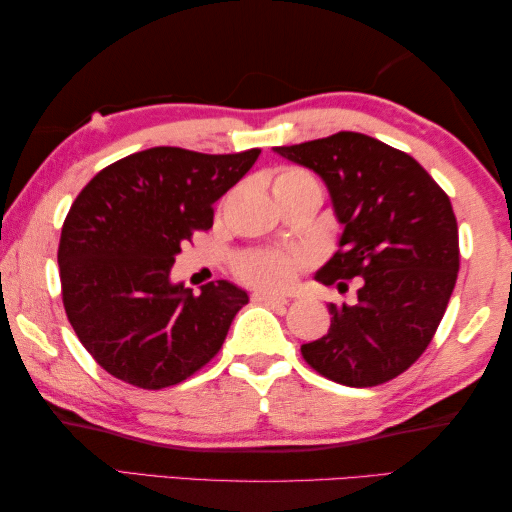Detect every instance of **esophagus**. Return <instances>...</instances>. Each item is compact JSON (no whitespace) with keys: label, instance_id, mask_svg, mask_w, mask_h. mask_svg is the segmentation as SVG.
Masks as SVG:
<instances>
[{"label":"esophagus","instance_id":"1","mask_svg":"<svg viewBox=\"0 0 512 512\" xmlns=\"http://www.w3.org/2000/svg\"><path fill=\"white\" fill-rule=\"evenodd\" d=\"M251 301H256V304L286 306V304H288V297H279V295H267V292H254V295H251Z\"/></svg>","mask_w":512,"mask_h":512}]
</instances>
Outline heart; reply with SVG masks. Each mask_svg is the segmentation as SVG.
Masks as SVG:
<instances>
[{
    "label": "heart",
    "mask_w": 512,
    "mask_h": 512,
    "mask_svg": "<svg viewBox=\"0 0 512 512\" xmlns=\"http://www.w3.org/2000/svg\"><path fill=\"white\" fill-rule=\"evenodd\" d=\"M317 186L311 172H306L299 165H281L272 172V192H288L295 188ZM306 267V256L299 251H272V249H254L242 251L233 258V274L242 283L251 288L281 292L288 290L299 272Z\"/></svg>",
    "instance_id": "obj_1"
}]
</instances>
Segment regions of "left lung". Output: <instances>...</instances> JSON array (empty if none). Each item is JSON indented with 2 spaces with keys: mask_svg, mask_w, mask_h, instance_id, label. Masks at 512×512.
Returning a JSON list of instances; mask_svg holds the SVG:
<instances>
[{
  "mask_svg": "<svg viewBox=\"0 0 512 512\" xmlns=\"http://www.w3.org/2000/svg\"><path fill=\"white\" fill-rule=\"evenodd\" d=\"M329 186L340 249L315 279L349 290L356 304H329L331 329L301 345L317 374L374 388L404 374L431 345L454 292L460 247L447 192L401 149L356 131L274 147Z\"/></svg>",
  "mask_w": 512,
  "mask_h": 512,
  "instance_id": "left-lung-1",
  "label": "left lung"
}]
</instances>
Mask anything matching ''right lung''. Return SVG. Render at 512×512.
Instances as JSON below:
<instances>
[{"label": "right lung", "instance_id": "1", "mask_svg": "<svg viewBox=\"0 0 512 512\" xmlns=\"http://www.w3.org/2000/svg\"><path fill=\"white\" fill-rule=\"evenodd\" d=\"M258 154L152 147L104 167L74 199L58 242L63 306L81 345L115 379L163 390L222 349L247 292L215 281L192 295L172 286L170 267L181 245L211 229L213 204Z\"/></svg>", "mask_w": 512, "mask_h": 512}]
</instances>
